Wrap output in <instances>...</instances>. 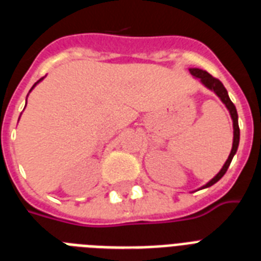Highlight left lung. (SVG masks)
<instances>
[{
    "label": "left lung",
    "instance_id": "obj_1",
    "mask_svg": "<svg viewBox=\"0 0 261 261\" xmlns=\"http://www.w3.org/2000/svg\"><path fill=\"white\" fill-rule=\"evenodd\" d=\"M191 74L194 75V77H196V79H200V81H202L204 85H206L208 89L214 90L215 93H217V96H218L221 100H222V102L226 106V108L229 110V112H230V116L231 119H233V128H234V137H233V147H231V151L230 154H229V157H227L226 163H225V165L222 167V169L219 171V173L215 176L214 178H211L210 181L207 182L206 186L203 187V188H207V187H211L213 184H215V182L218 181V180H221L222 178V176L225 173H226L227 168H229V165H230L231 160H233V157H234L236 151H237V147H239V143H240V127H239V115H237V110H236L234 104L231 102L230 97H229V94H227V90L226 88L223 87V84L219 81L218 79H215V77H213L211 74H208L206 70H202V69H190Z\"/></svg>",
    "mask_w": 261,
    "mask_h": 261
}]
</instances>
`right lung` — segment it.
Returning <instances> with one entry per match:
<instances>
[{"mask_svg":"<svg viewBox=\"0 0 261 261\" xmlns=\"http://www.w3.org/2000/svg\"><path fill=\"white\" fill-rule=\"evenodd\" d=\"M40 80H43V79H40ZM40 80H39V81H40ZM39 81H38V83H39ZM38 83H36V84H38ZM36 84H35V85H36ZM35 85H34V87H35ZM34 87H32V88H34Z\"/></svg>","mask_w":261,"mask_h":261,"instance_id":"add662e5","label":"right lung"}]
</instances>
